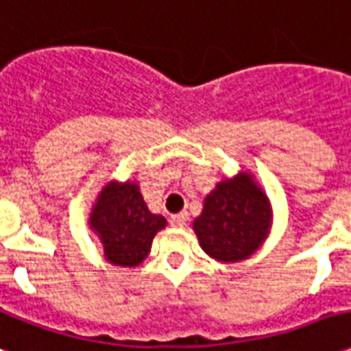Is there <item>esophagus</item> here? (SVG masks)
I'll return each instance as SVG.
<instances>
[{"label":"esophagus","mask_w":351,"mask_h":351,"mask_svg":"<svg viewBox=\"0 0 351 351\" xmlns=\"http://www.w3.org/2000/svg\"><path fill=\"white\" fill-rule=\"evenodd\" d=\"M186 223H188V212L171 215V225H173V227H184Z\"/></svg>","instance_id":"34e87169"}]
</instances>
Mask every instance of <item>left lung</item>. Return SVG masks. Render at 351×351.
I'll list each match as a JSON object with an SVG mask.
<instances>
[{
	"mask_svg": "<svg viewBox=\"0 0 351 351\" xmlns=\"http://www.w3.org/2000/svg\"><path fill=\"white\" fill-rule=\"evenodd\" d=\"M271 225V204L249 173L225 178L204 199L193 221L202 251L219 262L245 261L261 247Z\"/></svg>",
	"mask_w": 351,
	"mask_h": 351,
	"instance_id": "1",
	"label": "left lung"
}]
</instances>
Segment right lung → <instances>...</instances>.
<instances>
[{"mask_svg":"<svg viewBox=\"0 0 351 351\" xmlns=\"http://www.w3.org/2000/svg\"><path fill=\"white\" fill-rule=\"evenodd\" d=\"M89 225L102 241L106 261L134 268L147 258L156 232L167 221L150 212L136 182H110L96 199Z\"/></svg>","mask_w":351,"mask_h":351,"instance_id":"obj_1","label":"right lung"}]
</instances>
